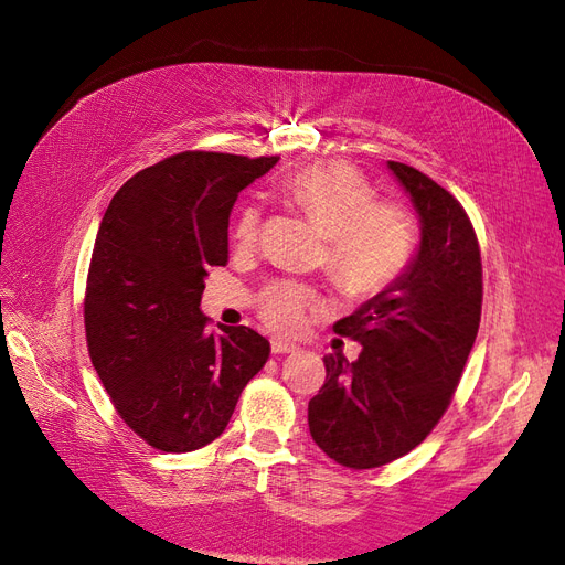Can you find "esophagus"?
Wrapping results in <instances>:
<instances>
[{
    "label": "esophagus",
    "instance_id": "esophagus-1",
    "mask_svg": "<svg viewBox=\"0 0 565 565\" xmlns=\"http://www.w3.org/2000/svg\"><path fill=\"white\" fill-rule=\"evenodd\" d=\"M299 347L297 344H289V341H285V339H273L270 341V351L273 353H292V351H297Z\"/></svg>",
    "mask_w": 565,
    "mask_h": 565
}]
</instances>
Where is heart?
<instances>
[{
    "label": "heart",
    "mask_w": 565,
    "mask_h": 565,
    "mask_svg": "<svg viewBox=\"0 0 565 565\" xmlns=\"http://www.w3.org/2000/svg\"><path fill=\"white\" fill-rule=\"evenodd\" d=\"M282 195L328 235L324 270L351 299H372L396 282L417 247L415 216L405 204L377 202L367 179L349 164L316 162L280 183ZM259 235V210L245 207L235 221V241L249 245ZM268 328L292 334L322 306L316 289L295 280L273 282L262 295Z\"/></svg>",
    "instance_id": "1"
}]
</instances>
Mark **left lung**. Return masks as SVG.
<instances>
[{
    "label": "left lung",
    "instance_id": "left-lung-1",
    "mask_svg": "<svg viewBox=\"0 0 565 565\" xmlns=\"http://www.w3.org/2000/svg\"><path fill=\"white\" fill-rule=\"evenodd\" d=\"M388 169L419 214V249L386 292L334 324L363 351L355 363L324 355V384L309 401L316 446L349 469L384 467L434 431L481 322V247L465 207L419 169Z\"/></svg>",
    "mask_w": 565,
    "mask_h": 565
}]
</instances>
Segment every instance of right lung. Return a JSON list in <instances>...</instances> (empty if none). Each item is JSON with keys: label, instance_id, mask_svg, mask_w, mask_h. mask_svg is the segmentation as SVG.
<instances>
[{"label": "right lung", "instance_id": "right-lung-1", "mask_svg": "<svg viewBox=\"0 0 565 565\" xmlns=\"http://www.w3.org/2000/svg\"><path fill=\"white\" fill-rule=\"evenodd\" d=\"M276 162L185 150L134 174L100 221L87 347L117 415L156 450L193 452L218 438L268 361V341L245 324L207 332L200 299L210 266L228 262L237 193Z\"/></svg>", "mask_w": 565, "mask_h": 565}]
</instances>
